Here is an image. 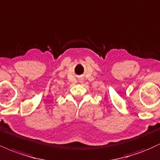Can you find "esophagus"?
Returning a JSON list of instances; mask_svg holds the SVG:
<instances>
[{
  "instance_id": "obj_1",
  "label": "esophagus",
  "mask_w": 160,
  "mask_h": 160,
  "mask_svg": "<svg viewBox=\"0 0 160 160\" xmlns=\"http://www.w3.org/2000/svg\"><path fill=\"white\" fill-rule=\"evenodd\" d=\"M82 81H83V80H82V79H80V82H82Z\"/></svg>"
}]
</instances>
